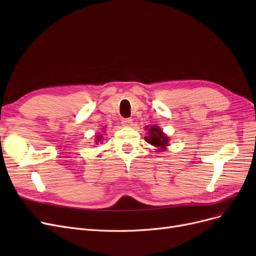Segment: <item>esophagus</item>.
Instances as JSON below:
<instances>
[{
    "label": "esophagus",
    "instance_id": "esophagus-1",
    "mask_svg": "<svg viewBox=\"0 0 256 256\" xmlns=\"http://www.w3.org/2000/svg\"><path fill=\"white\" fill-rule=\"evenodd\" d=\"M132 120L131 118H122V126H126V127H130V126H132Z\"/></svg>",
    "mask_w": 256,
    "mask_h": 256
}]
</instances>
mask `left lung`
<instances>
[{"label":"left lung","instance_id":"left-lung-1","mask_svg":"<svg viewBox=\"0 0 256 256\" xmlns=\"http://www.w3.org/2000/svg\"><path fill=\"white\" fill-rule=\"evenodd\" d=\"M148 136H145L147 143H150L156 147H161V150H164L168 143V138L164 134L162 130L157 126H152L148 129Z\"/></svg>","mask_w":256,"mask_h":256}]
</instances>
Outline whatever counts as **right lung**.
Masks as SVG:
<instances>
[{
	"mask_svg": "<svg viewBox=\"0 0 256 256\" xmlns=\"http://www.w3.org/2000/svg\"><path fill=\"white\" fill-rule=\"evenodd\" d=\"M102 136H97V141H96V143H98L99 141H102Z\"/></svg>",
	"mask_w": 256,
	"mask_h": 256,
	"instance_id": "add662e5",
	"label": "right lung"
}]
</instances>
